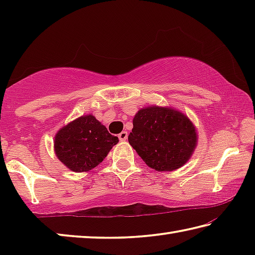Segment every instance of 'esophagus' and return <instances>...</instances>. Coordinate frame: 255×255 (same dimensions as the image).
<instances>
[{
  "instance_id": "34e87169",
  "label": "esophagus",
  "mask_w": 255,
  "mask_h": 255,
  "mask_svg": "<svg viewBox=\"0 0 255 255\" xmlns=\"http://www.w3.org/2000/svg\"><path fill=\"white\" fill-rule=\"evenodd\" d=\"M119 139L122 140V141H126V139H127V137H128V132L127 131H122L119 133Z\"/></svg>"
}]
</instances>
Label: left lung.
Listing matches in <instances>:
<instances>
[{"label": "left lung", "instance_id": "obj_1", "mask_svg": "<svg viewBox=\"0 0 255 255\" xmlns=\"http://www.w3.org/2000/svg\"><path fill=\"white\" fill-rule=\"evenodd\" d=\"M132 125L129 144L155 171L178 170L195 152L197 129L180 110L158 106L141 108L133 117Z\"/></svg>", "mask_w": 255, "mask_h": 255}]
</instances>
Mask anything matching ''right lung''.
<instances>
[{"instance_id":"1","label":"right lung","mask_w":255,"mask_h":255,"mask_svg":"<svg viewBox=\"0 0 255 255\" xmlns=\"http://www.w3.org/2000/svg\"><path fill=\"white\" fill-rule=\"evenodd\" d=\"M93 115H84L56 132L54 150L57 158L73 172H86L98 166L118 143Z\"/></svg>"}]
</instances>
